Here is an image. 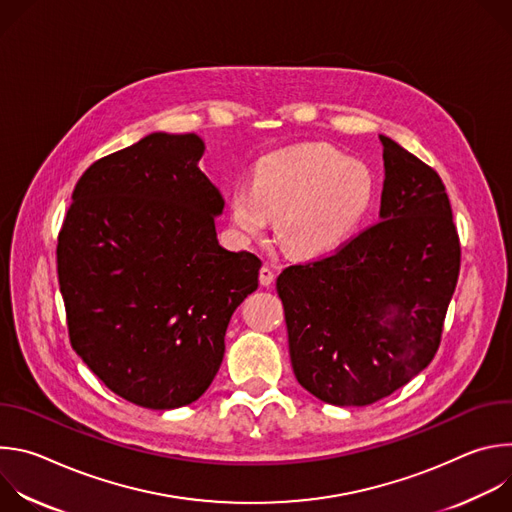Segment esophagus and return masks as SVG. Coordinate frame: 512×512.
Here are the masks:
<instances>
[{
  "label": "esophagus",
  "instance_id": "34e87169",
  "mask_svg": "<svg viewBox=\"0 0 512 512\" xmlns=\"http://www.w3.org/2000/svg\"><path fill=\"white\" fill-rule=\"evenodd\" d=\"M273 279H275L273 269H271V267H267V265H263V267H261V271H259V283H261L263 287H269V285L273 283Z\"/></svg>",
  "mask_w": 512,
  "mask_h": 512
}]
</instances>
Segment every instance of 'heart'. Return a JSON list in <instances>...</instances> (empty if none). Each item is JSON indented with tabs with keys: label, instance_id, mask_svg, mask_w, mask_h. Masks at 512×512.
<instances>
[{
	"label": "heart",
	"instance_id": "1",
	"mask_svg": "<svg viewBox=\"0 0 512 512\" xmlns=\"http://www.w3.org/2000/svg\"><path fill=\"white\" fill-rule=\"evenodd\" d=\"M377 200L375 172L328 143L263 156L251 184L229 196L231 223L243 239L263 235L275 216L279 243L296 255L336 249L364 223Z\"/></svg>",
	"mask_w": 512,
	"mask_h": 512
}]
</instances>
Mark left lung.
Listing matches in <instances>:
<instances>
[{"mask_svg":"<svg viewBox=\"0 0 512 512\" xmlns=\"http://www.w3.org/2000/svg\"><path fill=\"white\" fill-rule=\"evenodd\" d=\"M379 139L381 221L277 277L296 379L340 407L371 405L427 367L460 273L442 178L391 137Z\"/></svg>","mask_w":512,"mask_h":512,"instance_id":"8db88e82","label":"left lung"}]
</instances>
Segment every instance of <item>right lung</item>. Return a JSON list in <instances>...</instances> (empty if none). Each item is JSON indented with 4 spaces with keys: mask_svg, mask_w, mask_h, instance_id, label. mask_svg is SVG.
Here are the masks:
<instances>
[{
    "mask_svg": "<svg viewBox=\"0 0 512 512\" xmlns=\"http://www.w3.org/2000/svg\"><path fill=\"white\" fill-rule=\"evenodd\" d=\"M196 133H150L95 162L58 235L70 344L119 397L148 409L196 401L225 356L233 312L261 261L218 245L225 200Z\"/></svg>",
    "mask_w": 512,
    "mask_h": 512,
    "instance_id": "right-lung-1",
    "label": "right lung"
}]
</instances>
